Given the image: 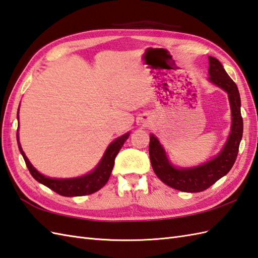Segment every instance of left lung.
I'll return each instance as SVG.
<instances>
[{
  "instance_id": "left-lung-1",
  "label": "left lung",
  "mask_w": 258,
  "mask_h": 258,
  "mask_svg": "<svg viewBox=\"0 0 258 258\" xmlns=\"http://www.w3.org/2000/svg\"><path fill=\"white\" fill-rule=\"evenodd\" d=\"M209 81L227 93L231 107V133L221 151L209 161L200 165L179 168L171 163L167 152L157 137L152 134L150 135L149 156L154 173L167 185L183 192L197 193L204 191L227 174L235 162L243 137L241 97L237 86L215 57L209 56Z\"/></svg>"
}]
</instances>
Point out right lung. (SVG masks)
I'll list each match as a JSON object with an SVG mask.
<instances>
[{
	"instance_id": "obj_1",
	"label": "right lung",
	"mask_w": 258,
	"mask_h": 258,
	"mask_svg": "<svg viewBox=\"0 0 258 258\" xmlns=\"http://www.w3.org/2000/svg\"><path fill=\"white\" fill-rule=\"evenodd\" d=\"M20 110V107H19ZM17 118H19V112H17ZM130 133L124 134L122 136L118 137L114 139L111 144L108 146L106 151L102 156L99 163L96 165V168L90 171L89 173L77 176V177H68V179H57V177H49L45 176L41 172L33 167V164L30 162V160L25 156L24 151L21 147L20 140H19V133L16 134L17 145H19L20 152L22 153L24 161L26 163V167L30 171L32 176L37 182L42 183L45 186L49 187L50 190L58 193L59 196L62 197H83V196H89L93 194L104 186L108 182L111 174V171L114 164V158L120 151V149L123 146V144L129 138Z\"/></svg>"
}]
</instances>
